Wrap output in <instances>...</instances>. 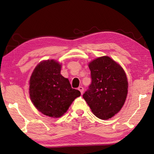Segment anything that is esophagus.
<instances>
[{"instance_id":"obj_1","label":"esophagus","mask_w":154,"mask_h":154,"mask_svg":"<svg viewBox=\"0 0 154 154\" xmlns=\"http://www.w3.org/2000/svg\"><path fill=\"white\" fill-rule=\"evenodd\" d=\"M78 90L80 91L81 94H83V93L84 92V89H83V87H78Z\"/></svg>"}]
</instances>
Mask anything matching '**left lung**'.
<instances>
[{
	"label": "left lung",
	"mask_w": 154,
	"mask_h": 154,
	"mask_svg": "<svg viewBox=\"0 0 154 154\" xmlns=\"http://www.w3.org/2000/svg\"><path fill=\"white\" fill-rule=\"evenodd\" d=\"M91 83L83 94L93 113L100 119L107 120L122 109L128 93L125 72L108 56L98 57L89 64Z\"/></svg>",
	"instance_id": "left-lung-1"
}]
</instances>
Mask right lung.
Listing matches in <instances>:
<instances>
[{
	"label": "right lung",
	"instance_id": "obj_1",
	"mask_svg": "<svg viewBox=\"0 0 154 154\" xmlns=\"http://www.w3.org/2000/svg\"><path fill=\"white\" fill-rule=\"evenodd\" d=\"M61 65L53 60L40 62L30 79V97L35 108L46 116L59 118L81 95L60 74Z\"/></svg>",
	"mask_w": 154,
	"mask_h": 154
}]
</instances>
